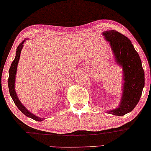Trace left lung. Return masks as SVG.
<instances>
[{"label":"left lung","mask_w":151,"mask_h":151,"mask_svg":"<svg viewBox=\"0 0 151 151\" xmlns=\"http://www.w3.org/2000/svg\"><path fill=\"white\" fill-rule=\"evenodd\" d=\"M110 43L116 63L122 67L123 88L121 102L117 108L108 113L116 116H123L134 110L139 101L145 86V72L139 54L131 40L115 30L102 33Z\"/></svg>","instance_id":"obj_1"}]
</instances>
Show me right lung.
Returning <instances> with one entry per match:
<instances>
[{
  "instance_id": "add662e5",
  "label": "right lung",
  "mask_w": 151,
  "mask_h": 151,
  "mask_svg": "<svg viewBox=\"0 0 151 151\" xmlns=\"http://www.w3.org/2000/svg\"><path fill=\"white\" fill-rule=\"evenodd\" d=\"M25 40H23L22 43H20V44L17 46V49H16V56L14 60H13V62L12 63L11 66H10L9 71V79H8V86H9V93L10 96L12 98L13 101H14V104L17 105V107L18 108V109L23 113V114L26 115L28 117H30L32 119H33L34 120L36 121H40L43 120V118H40L39 116H37L35 115H34L33 114L30 112L29 110L26 109L25 108L24 105L20 102V101L19 100L18 97L17 96V93L15 92V89H14V83H15V75L16 73H17V64H18L19 59H20V52H21L22 48H23V43L25 42Z\"/></svg>"
}]
</instances>
